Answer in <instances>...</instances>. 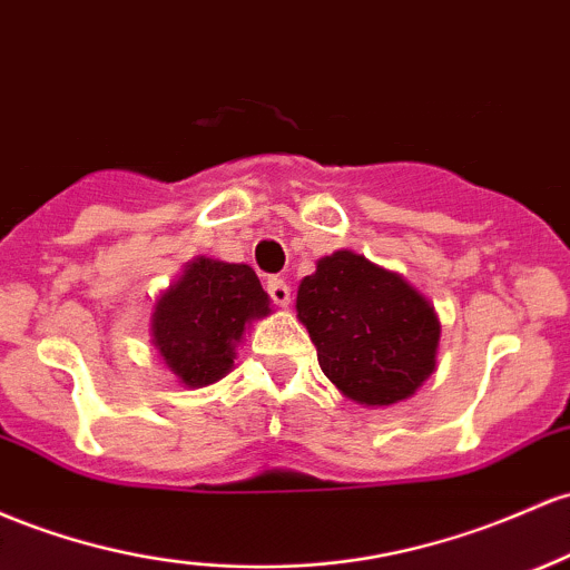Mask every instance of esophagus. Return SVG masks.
<instances>
[{"label":"esophagus","mask_w":570,"mask_h":570,"mask_svg":"<svg viewBox=\"0 0 570 570\" xmlns=\"http://www.w3.org/2000/svg\"><path fill=\"white\" fill-rule=\"evenodd\" d=\"M267 295H271L275 305H289L292 289H289V284H286L284 278L273 275V278H267Z\"/></svg>","instance_id":"1"}]
</instances>
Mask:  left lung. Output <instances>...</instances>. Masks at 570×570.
I'll return each mask as SVG.
<instances>
[{"instance_id": "1", "label": "left lung", "mask_w": 570, "mask_h": 570, "mask_svg": "<svg viewBox=\"0 0 570 570\" xmlns=\"http://www.w3.org/2000/svg\"><path fill=\"white\" fill-rule=\"evenodd\" d=\"M297 316L324 376L356 403H400L435 371L441 324L433 305L354 252L318 259L297 289Z\"/></svg>"}]
</instances>
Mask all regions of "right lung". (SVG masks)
<instances>
[{
	"instance_id": "add662e5",
	"label": "right lung",
	"mask_w": 570,
	"mask_h": 570,
	"mask_svg": "<svg viewBox=\"0 0 570 570\" xmlns=\"http://www.w3.org/2000/svg\"><path fill=\"white\" fill-rule=\"evenodd\" d=\"M265 314L271 299L252 267L199 256L156 303L154 346L186 386L214 384L233 367L246 324Z\"/></svg>"
}]
</instances>
